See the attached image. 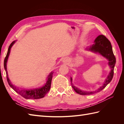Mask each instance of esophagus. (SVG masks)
<instances>
[{
	"label": "esophagus",
	"mask_w": 124,
	"mask_h": 124,
	"mask_svg": "<svg viewBox=\"0 0 124 124\" xmlns=\"http://www.w3.org/2000/svg\"><path fill=\"white\" fill-rule=\"evenodd\" d=\"M63 62H69V60L68 59H65L64 61H63Z\"/></svg>",
	"instance_id": "1"
}]
</instances>
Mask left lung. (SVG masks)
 <instances>
[{"label":"left lung","instance_id":"obj_1","mask_svg":"<svg viewBox=\"0 0 124 124\" xmlns=\"http://www.w3.org/2000/svg\"><path fill=\"white\" fill-rule=\"evenodd\" d=\"M95 43L93 44L92 46L89 48H86V50L93 52L94 53H98L100 55L103 56V57H106L108 59V66H110L111 68V71L110 73L108 74V77L105 80L103 84L95 91L92 92H86L83 91L82 90L78 88L76 86H74L72 84V79L71 78V82L72 87L74 90V91L78 93L81 95H91L93 93L99 92L102 91L106 87V86L110 83L112 80L114 75V68L116 63V58L113 54V50H112V47L111 46V42L108 40L106 37L101 35L98 36L95 40Z\"/></svg>","mask_w":124,"mask_h":124}]
</instances>
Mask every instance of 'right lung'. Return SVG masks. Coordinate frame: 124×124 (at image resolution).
<instances>
[{
	"instance_id": "1",
	"label": "right lung",
	"mask_w": 124,
	"mask_h": 124,
	"mask_svg": "<svg viewBox=\"0 0 124 124\" xmlns=\"http://www.w3.org/2000/svg\"><path fill=\"white\" fill-rule=\"evenodd\" d=\"M16 42V41H14L11 43L10 46L8 48V52H7V55L4 60V68L6 72V76H7V80L8 81V83L10 85V87L12 88L13 90H14L18 94H20L25 99H38L43 98L46 93L49 91L51 88V81L52 79V76H53V72H51L48 75V76L47 78L46 83H45L42 86H41L39 88H31V89H20L16 87V86H14L10 82V80L8 78V72L7 70V62L10 53L11 48L12 47L13 45Z\"/></svg>"
}]
</instances>
